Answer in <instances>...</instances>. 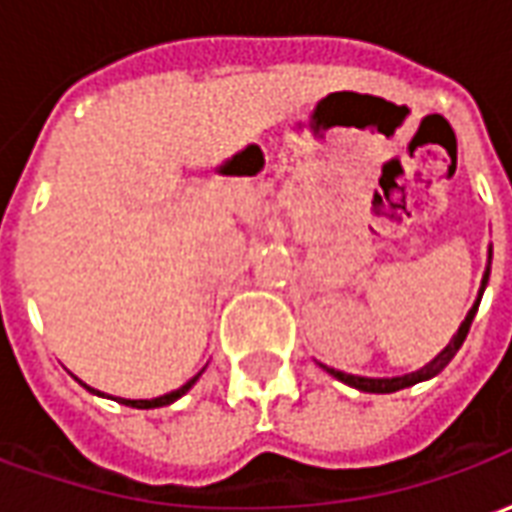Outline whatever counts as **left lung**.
I'll use <instances>...</instances> for the list:
<instances>
[{
	"mask_svg": "<svg viewBox=\"0 0 512 512\" xmlns=\"http://www.w3.org/2000/svg\"><path fill=\"white\" fill-rule=\"evenodd\" d=\"M491 257H494V249L488 246V266H485L483 282H480V290H477V299H474L472 310L466 312V318L458 326V332L452 334V340L444 348H441L439 354L430 359L428 365L419 367L414 373H406V376H392V378H370V376H351V373H343V370H334V367L321 365L329 376H334L337 381H343V384L354 386L359 392H373V395H389V392H400V389H408V386L422 384V381H428V378L439 376L444 367L450 365L452 356L461 351L463 340H466V334H469V326H472L474 315H477V307H480V299H483L485 285H488V274H491Z\"/></svg>",
	"mask_w": 512,
	"mask_h": 512,
	"instance_id": "obj_1",
	"label": "left lung"
}]
</instances>
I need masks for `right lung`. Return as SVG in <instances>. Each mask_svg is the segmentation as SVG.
I'll return each instance as SVG.
<instances>
[{
	"label": "right lung",
	"mask_w": 512,
	"mask_h": 512,
	"mask_svg": "<svg viewBox=\"0 0 512 512\" xmlns=\"http://www.w3.org/2000/svg\"><path fill=\"white\" fill-rule=\"evenodd\" d=\"M202 373H205V367H202V370H200V373H197V376H191L189 381H186V384L178 386V389H172V392H167V395L150 397V400H128V397H115V400H117V403H123V406H131V408H161V406H169V403H175L178 397L186 395V392H189L191 386L197 384V378H200ZM76 381H79V378H76ZM79 384H82V381H79ZM82 386H84V389H90L93 395L109 397V395H104V392H98V389H93V386H87V384H82Z\"/></svg>",
	"instance_id": "1"
}]
</instances>
